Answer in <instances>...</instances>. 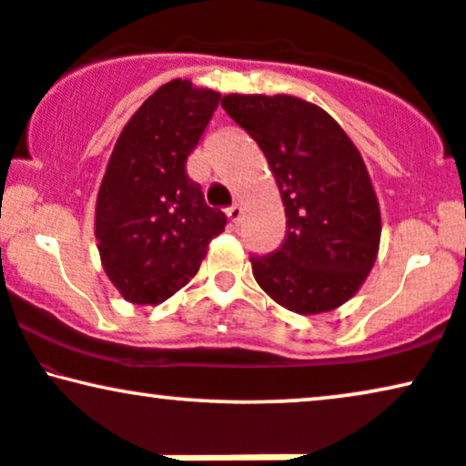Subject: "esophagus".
<instances>
[{
    "instance_id": "esophagus-1",
    "label": "esophagus",
    "mask_w": 466,
    "mask_h": 466,
    "mask_svg": "<svg viewBox=\"0 0 466 466\" xmlns=\"http://www.w3.org/2000/svg\"><path fill=\"white\" fill-rule=\"evenodd\" d=\"M227 214H228V218H231L233 225H239L241 216H244V208H241V203H233L231 208L227 209Z\"/></svg>"
}]
</instances>
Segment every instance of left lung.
<instances>
[{
	"instance_id": "obj_1",
	"label": "left lung",
	"mask_w": 466,
	"mask_h": 466,
	"mask_svg": "<svg viewBox=\"0 0 466 466\" xmlns=\"http://www.w3.org/2000/svg\"><path fill=\"white\" fill-rule=\"evenodd\" d=\"M222 108L263 149L285 205L282 246L250 257L258 287L298 314L342 306L364 285L380 241L358 147L329 113L295 96L228 94Z\"/></svg>"
}]
</instances>
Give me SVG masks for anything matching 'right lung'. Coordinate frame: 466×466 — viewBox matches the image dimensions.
I'll return each instance as SVG.
<instances>
[{
  "mask_svg": "<svg viewBox=\"0 0 466 466\" xmlns=\"http://www.w3.org/2000/svg\"><path fill=\"white\" fill-rule=\"evenodd\" d=\"M220 102L175 78L138 106L115 143L96 198L108 280L132 304H162L190 282L227 216L205 203L186 160Z\"/></svg>",
  "mask_w": 466,
  "mask_h": 466,
  "instance_id": "add662e5",
  "label": "right lung"
}]
</instances>
